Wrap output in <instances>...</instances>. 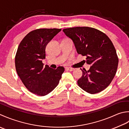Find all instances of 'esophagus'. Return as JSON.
Returning a JSON list of instances; mask_svg holds the SVG:
<instances>
[{"label": "esophagus", "mask_w": 129, "mask_h": 129, "mask_svg": "<svg viewBox=\"0 0 129 129\" xmlns=\"http://www.w3.org/2000/svg\"><path fill=\"white\" fill-rule=\"evenodd\" d=\"M66 70L70 71H72L75 70L74 68H70V67H66Z\"/></svg>", "instance_id": "esophagus-1"}]
</instances>
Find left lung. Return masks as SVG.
I'll list each match as a JSON object with an SVG mask.
<instances>
[{
	"label": "left lung",
	"mask_w": 129,
	"mask_h": 129,
	"mask_svg": "<svg viewBox=\"0 0 129 129\" xmlns=\"http://www.w3.org/2000/svg\"><path fill=\"white\" fill-rule=\"evenodd\" d=\"M63 31L73 41L77 53L86 56V63L91 65L88 71L81 69L82 76L77 81L78 85L91 94L105 90L114 78L119 63L111 41L93 28L76 27Z\"/></svg>",
	"instance_id": "1"
}]
</instances>
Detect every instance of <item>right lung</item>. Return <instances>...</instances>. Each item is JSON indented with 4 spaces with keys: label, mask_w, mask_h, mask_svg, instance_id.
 Wrapping results in <instances>:
<instances>
[{
    "label": "right lung",
    "mask_w": 129,
    "mask_h": 129,
    "mask_svg": "<svg viewBox=\"0 0 129 129\" xmlns=\"http://www.w3.org/2000/svg\"><path fill=\"white\" fill-rule=\"evenodd\" d=\"M61 29L41 28L32 30L21 41L15 57L18 75L28 90L43 96L56 87L64 71L59 66L54 70L46 65V48Z\"/></svg>",
    "instance_id": "obj_1"
}]
</instances>
